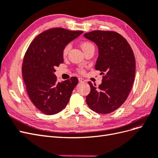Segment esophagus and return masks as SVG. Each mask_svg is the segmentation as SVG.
<instances>
[{"mask_svg": "<svg viewBox=\"0 0 158 158\" xmlns=\"http://www.w3.org/2000/svg\"><path fill=\"white\" fill-rule=\"evenodd\" d=\"M78 81H79L80 82H81V83H84V82H85V80L84 78H78Z\"/></svg>", "mask_w": 158, "mask_h": 158, "instance_id": "esophagus-1", "label": "esophagus"}]
</instances>
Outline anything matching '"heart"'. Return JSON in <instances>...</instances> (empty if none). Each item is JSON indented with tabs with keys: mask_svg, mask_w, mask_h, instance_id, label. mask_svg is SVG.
<instances>
[{
	"mask_svg": "<svg viewBox=\"0 0 158 158\" xmlns=\"http://www.w3.org/2000/svg\"><path fill=\"white\" fill-rule=\"evenodd\" d=\"M80 47H81V48H82V49L83 50V51L84 52L85 51H87L88 50H89L91 48H94V46L92 44V43L89 42V41H84L81 43V44H80ZM70 45H66L64 47V49L63 50V56H66V55H67L68 52H69V51L70 50ZM79 72H80V73H83L84 72V70L83 69H80Z\"/></svg>",
	"mask_w": 158,
	"mask_h": 158,
	"instance_id": "1",
	"label": "heart"
}]
</instances>
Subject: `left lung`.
<instances>
[{
  "instance_id": "8db88e82",
  "label": "left lung",
  "mask_w": 158,
  "mask_h": 158,
  "mask_svg": "<svg viewBox=\"0 0 158 158\" xmlns=\"http://www.w3.org/2000/svg\"><path fill=\"white\" fill-rule=\"evenodd\" d=\"M84 37L98 47L95 69L103 75L98 87L88 82L91 90L86 102L94 111L108 114L121 107L131 92L135 76V57L126 39L115 31L95 30L85 33Z\"/></svg>"
}]
</instances>
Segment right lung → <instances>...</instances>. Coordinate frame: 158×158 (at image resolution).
<instances>
[{"instance_id": "obj_1", "label": "right lung", "mask_w": 158, "mask_h": 158, "mask_svg": "<svg viewBox=\"0 0 158 158\" xmlns=\"http://www.w3.org/2000/svg\"><path fill=\"white\" fill-rule=\"evenodd\" d=\"M83 33L62 27L47 30L32 41L23 57L22 73L31 102L46 114L61 111L78 83L76 77L59 82L55 68L63 63V50Z\"/></svg>"}]
</instances>
